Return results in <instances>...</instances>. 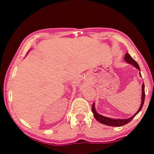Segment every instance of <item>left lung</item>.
I'll list each match as a JSON object with an SVG mask.
<instances>
[{
	"label": "left lung",
	"instance_id": "8db88e82",
	"mask_svg": "<svg viewBox=\"0 0 154 154\" xmlns=\"http://www.w3.org/2000/svg\"><path fill=\"white\" fill-rule=\"evenodd\" d=\"M124 60H126L127 62H128V63L131 64L134 66V67H136L137 69L140 70V68L139 64H138L137 62L134 60L132 58L131 56H130V54L128 53H126V55L124 56ZM140 77H141V75H140ZM142 102H141V105H140V106L139 110L136 113H135L133 116H132L131 118H130L128 119H111V118H106V117L105 116H101V115L98 114L97 112L95 110V107H94V103H93L92 106V113L94 114V116L95 119L96 120L98 121L99 122H100L101 124H105V125H107V126H116V127H118V126H124V125H126L128 123H129V122L132 120V119H133L135 116H137V115L139 113V111L141 110V109L143 106V104H144V101H145V85L144 83H143V85H142Z\"/></svg>",
	"mask_w": 154,
	"mask_h": 154
}]
</instances>
